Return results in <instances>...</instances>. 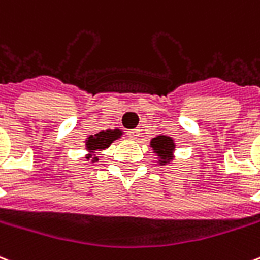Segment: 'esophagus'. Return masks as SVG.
I'll use <instances>...</instances> for the list:
<instances>
[{
	"instance_id": "esophagus-1",
	"label": "esophagus",
	"mask_w": 260,
	"mask_h": 260,
	"mask_svg": "<svg viewBox=\"0 0 260 260\" xmlns=\"http://www.w3.org/2000/svg\"><path fill=\"white\" fill-rule=\"evenodd\" d=\"M128 135H129V138L131 139H138L139 136H140V129H132V131H129V132H128Z\"/></svg>"
}]
</instances>
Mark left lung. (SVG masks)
<instances>
[{"mask_svg": "<svg viewBox=\"0 0 260 260\" xmlns=\"http://www.w3.org/2000/svg\"><path fill=\"white\" fill-rule=\"evenodd\" d=\"M150 147L155 154L158 165H172L174 159V151H176V142L172 136H168L165 134L156 135L155 138L150 140Z\"/></svg>", "mask_w": 260, "mask_h": 260, "instance_id": "obj_1", "label": "left lung"}]
</instances>
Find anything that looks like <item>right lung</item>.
<instances>
[{"label": "right lung", "instance_id": "add662e5", "mask_svg": "<svg viewBox=\"0 0 260 260\" xmlns=\"http://www.w3.org/2000/svg\"><path fill=\"white\" fill-rule=\"evenodd\" d=\"M124 135L122 129L116 128V129H105L99 131L96 134L87 136L84 140V148H86V159L91 161L92 164L99 161L98 156L101 155V152L110 147V144L120 139Z\"/></svg>", "mask_w": 260, "mask_h": 260}]
</instances>
